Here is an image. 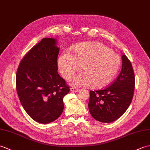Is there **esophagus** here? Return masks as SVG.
<instances>
[{"label": "esophagus", "mask_w": 150, "mask_h": 150, "mask_svg": "<svg viewBox=\"0 0 150 150\" xmlns=\"http://www.w3.org/2000/svg\"><path fill=\"white\" fill-rule=\"evenodd\" d=\"M80 89H76V88H70V91L71 92H79L80 91Z\"/></svg>", "instance_id": "esophagus-1"}]
</instances>
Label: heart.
<instances>
[{
    "instance_id": "heart-1",
    "label": "heart",
    "mask_w": 150,
    "mask_h": 150,
    "mask_svg": "<svg viewBox=\"0 0 150 150\" xmlns=\"http://www.w3.org/2000/svg\"><path fill=\"white\" fill-rule=\"evenodd\" d=\"M121 66L118 54L99 42H89L74 48L73 54L65 52L59 58L58 68L62 76L70 79L82 67L83 73L75 76L72 84L101 89L109 86Z\"/></svg>"
}]
</instances>
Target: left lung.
<instances>
[{
    "instance_id": "1",
    "label": "left lung",
    "mask_w": 150,
    "mask_h": 150,
    "mask_svg": "<svg viewBox=\"0 0 150 150\" xmlns=\"http://www.w3.org/2000/svg\"><path fill=\"white\" fill-rule=\"evenodd\" d=\"M135 75L131 62L122 55V68L109 86L102 90L90 91L89 112L97 121L110 123L125 112L133 98Z\"/></svg>"
}]
</instances>
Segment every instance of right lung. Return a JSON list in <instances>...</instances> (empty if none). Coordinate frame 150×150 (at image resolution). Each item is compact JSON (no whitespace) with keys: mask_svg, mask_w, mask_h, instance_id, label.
I'll return each mask as SVG.
<instances>
[{"mask_svg":"<svg viewBox=\"0 0 150 150\" xmlns=\"http://www.w3.org/2000/svg\"><path fill=\"white\" fill-rule=\"evenodd\" d=\"M53 38H43L21 60L16 74L20 103L29 116L41 123L57 120L64 109L69 87L57 72L59 48Z\"/></svg>","mask_w":150,"mask_h":150,"instance_id":"1","label":"right lung"}]
</instances>
